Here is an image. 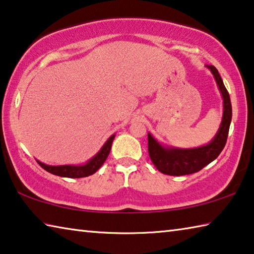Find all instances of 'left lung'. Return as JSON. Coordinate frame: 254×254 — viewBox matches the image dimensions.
I'll return each mask as SVG.
<instances>
[{
  "label": "left lung",
  "mask_w": 254,
  "mask_h": 254,
  "mask_svg": "<svg viewBox=\"0 0 254 254\" xmlns=\"http://www.w3.org/2000/svg\"><path fill=\"white\" fill-rule=\"evenodd\" d=\"M206 68L213 74L223 98L221 126L210 142L201 147L189 149L163 145L154 139L151 133H148L149 156L156 168L165 175L184 176L197 173L214 161L225 147L232 120L230 95L216 68L212 65H206Z\"/></svg>",
  "instance_id": "8db88e82"
}]
</instances>
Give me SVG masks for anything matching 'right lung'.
Masks as SVG:
<instances>
[{
	"mask_svg": "<svg viewBox=\"0 0 254 254\" xmlns=\"http://www.w3.org/2000/svg\"><path fill=\"white\" fill-rule=\"evenodd\" d=\"M115 137V134L111 135L109 139L106 140V142L103 144V147L100 149L95 156L92 159L84 163V165H63V166H50L46 165V163L37 160V162L48 173L60 176V177H67V178H83L87 177V176H91L95 174L96 171L101 168L103 163L105 162L106 158L109 157L112 143H113V140Z\"/></svg>",
	"mask_w": 254,
	"mask_h": 254,
	"instance_id": "obj_1",
	"label": "right lung"
}]
</instances>
